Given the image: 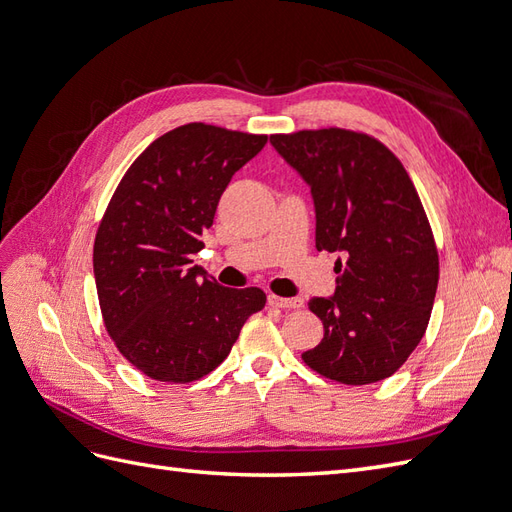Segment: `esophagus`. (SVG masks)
Masks as SVG:
<instances>
[{
	"label": "esophagus",
	"instance_id": "obj_1",
	"mask_svg": "<svg viewBox=\"0 0 512 512\" xmlns=\"http://www.w3.org/2000/svg\"><path fill=\"white\" fill-rule=\"evenodd\" d=\"M269 305L280 307V309H299V307H303V299H299V297L284 299V297H275V294H269Z\"/></svg>",
	"mask_w": 512,
	"mask_h": 512
}]
</instances>
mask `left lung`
Segmentation results:
<instances>
[{"mask_svg": "<svg viewBox=\"0 0 512 512\" xmlns=\"http://www.w3.org/2000/svg\"><path fill=\"white\" fill-rule=\"evenodd\" d=\"M271 145L312 190L316 250L342 256L333 297L309 301L324 337L303 361L352 386L393 376L425 335L440 275L412 179L391 149L361 132L273 134Z\"/></svg>", "mask_w": 512, "mask_h": 512, "instance_id": "1", "label": "left lung"}]
</instances>
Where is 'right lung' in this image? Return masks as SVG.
Returning a JSON list of instances; mask_svg holds the SVG:
<instances>
[{
  "mask_svg": "<svg viewBox=\"0 0 512 512\" xmlns=\"http://www.w3.org/2000/svg\"><path fill=\"white\" fill-rule=\"evenodd\" d=\"M265 145V134L185 123L134 160L106 207L94 243L104 327L153 380L207 376L267 303L260 288H224L192 265L232 175Z\"/></svg>",
  "mask_w": 512,
  "mask_h": 512,
  "instance_id": "obj_1",
  "label": "right lung"
}]
</instances>
